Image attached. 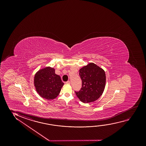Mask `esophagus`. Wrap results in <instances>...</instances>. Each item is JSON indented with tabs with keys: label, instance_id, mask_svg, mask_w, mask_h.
Returning a JSON list of instances; mask_svg holds the SVG:
<instances>
[{
	"label": "esophagus",
	"instance_id": "34e87169",
	"mask_svg": "<svg viewBox=\"0 0 146 146\" xmlns=\"http://www.w3.org/2000/svg\"><path fill=\"white\" fill-rule=\"evenodd\" d=\"M66 84H70V81H67V82H66V83H65Z\"/></svg>",
	"mask_w": 146,
	"mask_h": 146
}]
</instances>
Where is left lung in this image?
<instances>
[{"label": "left lung", "mask_w": 146, "mask_h": 146, "mask_svg": "<svg viewBox=\"0 0 146 146\" xmlns=\"http://www.w3.org/2000/svg\"><path fill=\"white\" fill-rule=\"evenodd\" d=\"M79 75L82 80V88L79 92H75L77 97L84 103L98 100L105 87V71L94 63H90L80 69Z\"/></svg>", "instance_id": "obj_1"}]
</instances>
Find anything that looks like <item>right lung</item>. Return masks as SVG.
<instances>
[{
  "mask_svg": "<svg viewBox=\"0 0 146 146\" xmlns=\"http://www.w3.org/2000/svg\"><path fill=\"white\" fill-rule=\"evenodd\" d=\"M50 66L38 70L34 76V84L36 92L42 98L53 100L59 95L64 85L60 76Z\"/></svg>",
  "mask_w": 146,
  "mask_h": 146,
  "instance_id": "add662e5",
  "label": "right lung"
}]
</instances>
